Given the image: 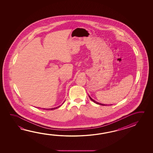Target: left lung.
Returning <instances> with one entry per match:
<instances>
[{
	"label": "left lung",
	"mask_w": 153,
	"mask_h": 153,
	"mask_svg": "<svg viewBox=\"0 0 153 153\" xmlns=\"http://www.w3.org/2000/svg\"><path fill=\"white\" fill-rule=\"evenodd\" d=\"M88 97H89V98H90V99H91V100L92 101V102H95V103H96L97 104H99L100 105H106L105 104H102V103H99V102H96V101H95L94 100V99H92V98H91V97L89 95H88ZM110 105H112V104Z\"/></svg>",
	"instance_id": "left-lung-1"
}]
</instances>
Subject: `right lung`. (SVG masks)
Listing matches in <instances>:
<instances>
[{
  "label": "right lung",
  "instance_id": "1",
  "mask_svg": "<svg viewBox=\"0 0 153 153\" xmlns=\"http://www.w3.org/2000/svg\"><path fill=\"white\" fill-rule=\"evenodd\" d=\"M65 102V101H64V102H63V103H62V104H63V103H64V102ZM60 106H61V105H59V106H58V107H54V108H43V109H44V110H55V109H56V108H59V107H60Z\"/></svg>",
  "mask_w": 153,
  "mask_h": 153
}]
</instances>
